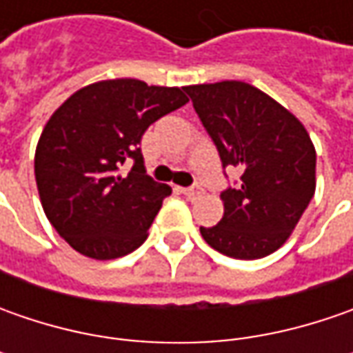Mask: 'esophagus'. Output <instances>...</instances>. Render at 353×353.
<instances>
[{"mask_svg":"<svg viewBox=\"0 0 353 353\" xmlns=\"http://www.w3.org/2000/svg\"><path fill=\"white\" fill-rule=\"evenodd\" d=\"M184 192V196L186 198H190V200H194V198H198L200 196V194H202V188H200V186H190V188H184L183 190Z\"/></svg>","mask_w":353,"mask_h":353,"instance_id":"1","label":"esophagus"}]
</instances>
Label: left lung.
<instances>
[{
	"label": "left lung",
	"instance_id": "obj_1",
	"mask_svg": "<svg viewBox=\"0 0 353 353\" xmlns=\"http://www.w3.org/2000/svg\"><path fill=\"white\" fill-rule=\"evenodd\" d=\"M222 165L241 170L220 194L224 216L200 228L204 241L234 259H261L296 228L316 190V151L305 125L277 100L239 80L186 86Z\"/></svg>",
	"mask_w": 353,
	"mask_h": 353
}]
</instances>
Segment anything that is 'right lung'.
Masks as SVG:
<instances>
[{"label":"right lung","instance_id":"right-lung-1","mask_svg":"<svg viewBox=\"0 0 353 353\" xmlns=\"http://www.w3.org/2000/svg\"><path fill=\"white\" fill-rule=\"evenodd\" d=\"M186 102L183 88L116 78L76 90L50 116L34 151V181L48 222L72 250L108 261L147 239L170 186L145 174L139 143Z\"/></svg>","mask_w":353,"mask_h":353}]
</instances>
